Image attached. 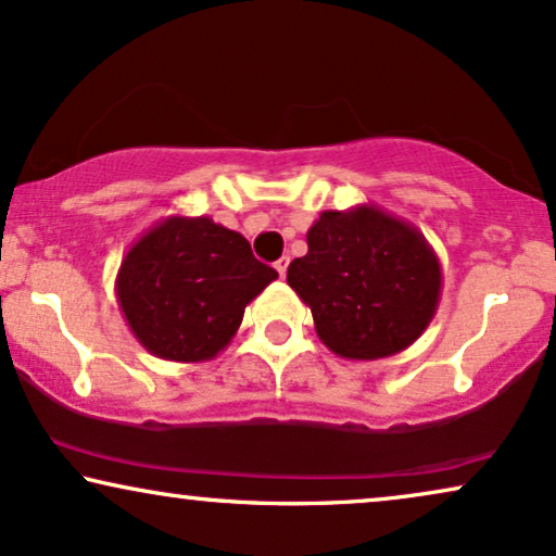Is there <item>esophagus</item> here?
<instances>
[{"mask_svg":"<svg viewBox=\"0 0 556 556\" xmlns=\"http://www.w3.org/2000/svg\"><path fill=\"white\" fill-rule=\"evenodd\" d=\"M276 270L280 278H286V270H288V257H280V261L276 263Z\"/></svg>","mask_w":556,"mask_h":556,"instance_id":"34e87169","label":"esophagus"}]
</instances>
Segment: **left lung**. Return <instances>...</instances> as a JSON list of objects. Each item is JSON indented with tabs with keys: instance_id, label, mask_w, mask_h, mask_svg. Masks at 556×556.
Masks as SVG:
<instances>
[{
	"instance_id": "obj_1",
	"label": "left lung",
	"mask_w": 556,
	"mask_h": 556,
	"mask_svg": "<svg viewBox=\"0 0 556 556\" xmlns=\"http://www.w3.org/2000/svg\"><path fill=\"white\" fill-rule=\"evenodd\" d=\"M306 242L286 280L334 355L391 357L427 331L442 295V265L410 222L375 204L327 208Z\"/></svg>"
}]
</instances>
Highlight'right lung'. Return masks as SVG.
<instances>
[{"label": "right lung", "instance_id": "right-lung-1", "mask_svg": "<svg viewBox=\"0 0 556 556\" xmlns=\"http://www.w3.org/2000/svg\"><path fill=\"white\" fill-rule=\"evenodd\" d=\"M278 273L212 216L170 214L142 232L114 280L119 312L150 355L206 363L232 342L244 306Z\"/></svg>", "mask_w": 556, "mask_h": 556}]
</instances>
